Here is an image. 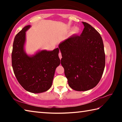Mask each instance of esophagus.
<instances>
[{
  "mask_svg": "<svg viewBox=\"0 0 122 122\" xmlns=\"http://www.w3.org/2000/svg\"><path fill=\"white\" fill-rule=\"evenodd\" d=\"M59 58L60 59H61V58H62V55H61V52L59 53Z\"/></svg>",
  "mask_w": 122,
  "mask_h": 122,
  "instance_id": "obj_1",
  "label": "esophagus"
}]
</instances>
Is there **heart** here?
Masks as SVG:
<instances>
[{"label": "heart", "mask_w": 122, "mask_h": 122, "mask_svg": "<svg viewBox=\"0 0 122 122\" xmlns=\"http://www.w3.org/2000/svg\"><path fill=\"white\" fill-rule=\"evenodd\" d=\"M80 28L78 27V26H75V27H74L73 29H72L71 32H72V33H73V34H75L78 33H79V32H80Z\"/></svg>", "instance_id": "1"}]
</instances>
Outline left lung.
Here are the masks:
<instances>
[{
  "label": "left lung",
  "instance_id": "left-lung-1",
  "mask_svg": "<svg viewBox=\"0 0 122 122\" xmlns=\"http://www.w3.org/2000/svg\"><path fill=\"white\" fill-rule=\"evenodd\" d=\"M82 24L84 28L80 36L73 35L59 45L61 63L69 86L80 92L97 86L106 64L102 37L90 24Z\"/></svg>",
  "mask_w": 122,
  "mask_h": 122
}]
</instances>
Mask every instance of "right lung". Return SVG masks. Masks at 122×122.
<instances>
[{
  "label": "right lung",
  "mask_w": 122,
  "mask_h": 122,
  "mask_svg": "<svg viewBox=\"0 0 122 122\" xmlns=\"http://www.w3.org/2000/svg\"><path fill=\"white\" fill-rule=\"evenodd\" d=\"M26 26L16 35L13 44L12 65L18 81L25 89L32 93H41L52 85L55 69L60 64L59 48L40 50L28 55L25 50Z\"/></svg>",
  "instance_id": "obj_1"
}]
</instances>
